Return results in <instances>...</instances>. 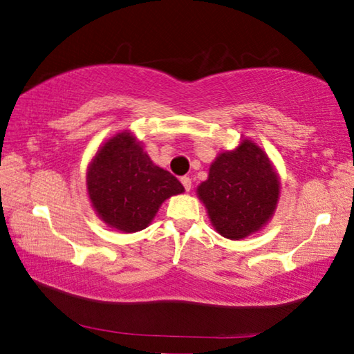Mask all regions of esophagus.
I'll return each mask as SVG.
<instances>
[{
    "label": "esophagus",
    "mask_w": 354,
    "mask_h": 354,
    "mask_svg": "<svg viewBox=\"0 0 354 354\" xmlns=\"http://www.w3.org/2000/svg\"><path fill=\"white\" fill-rule=\"evenodd\" d=\"M180 182H182V185H183L185 191H189L191 187H193V183H191V178H189V177H182Z\"/></svg>",
    "instance_id": "34e87169"
}]
</instances>
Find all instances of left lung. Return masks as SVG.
<instances>
[{
	"instance_id": "1",
	"label": "left lung",
	"mask_w": 354,
	"mask_h": 354,
	"mask_svg": "<svg viewBox=\"0 0 354 354\" xmlns=\"http://www.w3.org/2000/svg\"><path fill=\"white\" fill-rule=\"evenodd\" d=\"M280 177L257 142L243 138L233 151L221 152L208 178L197 187L212 225L221 236L239 241L272 219L280 199Z\"/></svg>"
}]
</instances>
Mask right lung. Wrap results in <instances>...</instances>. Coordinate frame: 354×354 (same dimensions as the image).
Here are the masks:
<instances>
[{"label": "right lung", "instance_id": "obj_1", "mask_svg": "<svg viewBox=\"0 0 354 354\" xmlns=\"http://www.w3.org/2000/svg\"><path fill=\"white\" fill-rule=\"evenodd\" d=\"M86 191L104 224L135 233L151 224L161 203L185 188L169 171L153 163L133 132L122 130L102 142L91 158Z\"/></svg>", "mask_w": 354, "mask_h": 354}]
</instances>
